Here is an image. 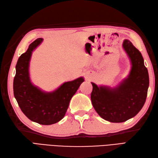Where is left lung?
<instances>
[{"instance_id": "obj_1", "label": "left lung", "mask_w": 158, "mask_h": 158, "mask_svg": "<svg viewBox=\"0 0 158 158\" xmlns=\"http://www.w3.org/2000/svg\"><path fill=\"white\" fill-rule=\"evenodd\" d=\"M131 69L127 78L114 88L92 82L91 101L100 117L111 123H122L139 112L147 98L149 74L141 53L128 40L123 44Z\"/></svg>"}]
</instances>
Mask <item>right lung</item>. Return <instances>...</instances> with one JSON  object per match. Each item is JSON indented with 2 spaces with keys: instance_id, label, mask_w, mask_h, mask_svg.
I'll return each instance as SVG.
<instances>
[{
  "instance_id": "1",
  "label": "right lung",
  "mask_w": 158,
  "mask_h": 158,
  "mask_svg": "<svg viewBox=\"0 0 158 158\" xmlns=\"http://www.w3.org/2000/svg\"><path fill=\"white\" fill-rule=\"evenodd\" d=\"M42 41V38H38L19 57L13 80V91L19 107L27 117L39 124L49 125L64 118L72 97L84 80L80 77L64 82L50 92L42 91L34 86L29 77V61L33 51Z\"/></svg>"
}]
</instances>
